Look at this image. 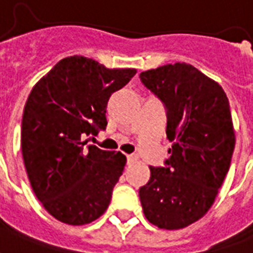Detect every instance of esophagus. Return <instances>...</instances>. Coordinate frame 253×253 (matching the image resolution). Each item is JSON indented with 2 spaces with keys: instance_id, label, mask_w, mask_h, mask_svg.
<instances>
[{
  "instance_id": "34e87169",
  "label": "esophagus",
  "mask_w": 253,
  "mask_h": 253,
  "mask_svg": "<svg viewBox=\"0 0 253 253\" xmlns=\"http://www.w3.org/2000/svg\"><path fill=\"white\" fill-rule=\"evenodd\" d=\"M138 162V156L136 155H127V164L131 166V164H134V163Z\"/></svg>"
}]
</instances>
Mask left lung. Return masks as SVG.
<instances>
[{"label":"left lung","instance_id":"left-lung-1","mask_svg":"<svg viewBox=\"0 0 253 253\" xmlns=\"http://www.w3.org/2000/svg\"><path fill=\"white\" fill-rule=\"evenodd\" d=\"M139 77L164 103L172 142L166 167H150V180L139 189L140 204L150 223L180 230L209 211L230 169L235 148L230 103L218 83L186 63Z\"/></svg>","mask_w":253,"mask_h":253}]
</instances>
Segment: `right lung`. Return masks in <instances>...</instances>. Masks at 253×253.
<instances>
[{
	"mask_svg": "<svg viewBox=\"0 0 253 253\" xmlns=\"http://www.w3.org/2000/svg\"><path fill=\"white\" fill-rule=\"evenodd\" d=\"M135 73L76 55L59 61L30 93L22 117L23 163L37 198L63 223H90L110 204L126 156L86 146L84 138L106 128L107 101Z\"/></svg>",
	"mask_w": 253,
	"mask_h": 253,
	"instance_id": "add662e5",
	"label": "right lung"
}]
</instances>
